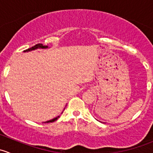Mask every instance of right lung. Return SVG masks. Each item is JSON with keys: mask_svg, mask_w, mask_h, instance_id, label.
<instances>
[{"mask_svg": "<svg viewBox=\"0 0 153 153\" xmlns=\"http://www.w3.org/2000/svg\"><path fill=\"white\" fill-rule=\"evenodd\" d=\"M48 47L47 46H44L43 45V44H36V45H35L34 46V47H31V48H29V49H26V50H24V52H29V51H31V50H34V49H38V48H42V49H44V48H47ZM60 116H58V117H56V118H53V119H52V120H49V121H46V122H44V123H50V122H54V121H56L57 119H58V118H59Z\"/></svg>", "mask_w": 153, "mask_h": 153, "instance_id": "obj_1", "label": "right lung"}]
</instances>
